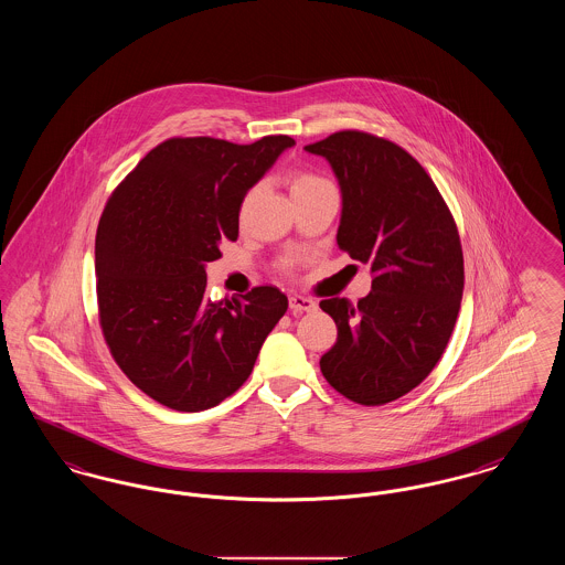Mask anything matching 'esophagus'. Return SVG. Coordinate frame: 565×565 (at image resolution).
I'll use <instances>...</instances> for the list:
<instances>
[{"label": "esophagus", "instance_id": "esophagus-1", "mask_svg": "<svg viewBox=\"0 0 565 565\" xmlns=\"http://www.w3.org/2000/svg\"><path fill=\"white\" fill-rule=\"evenodd\" d=\"M290 309L295 313H309V311L318 309V302L309 296L292 295L290 296Z\"/></svg>", "mask_w": 565, "mask_h": 565}]
</instances>
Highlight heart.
Masks as SVG:
<instances>
[{
    "instance_id": "obj_1",
    "label": "heart",
    "mask_w": 565,
    "mask_h": 565,
    "mask_svg": "<svg viewBox=\"0 0 565 565\" xmlns=\"http://www.w3.org/2000/svg\"><path fill=\"white\" fill-rule=\"evenodd\" d=\"M323 184H328V182H326L323 178H320V175H316V173H311V171H298V173L292 175V180H290V190H292V196H295L298 192L318 189V186H323ZM281 267L288 270L292 267V263L286 260Z\"/></svg>"
}]
</instances>
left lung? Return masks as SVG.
Returning <instances> with one entry per match:
<instances>
[{"instance_id":"obj_1","label":"left lung","mask_w":565,"mask_h":565,"mask_svg":"<svg viewBox=\"0 0 565 565\" xmlns=\"http://www.w3.org/2000/svg\"><path fill=\"white\" fill-rule=\"evenodd\" d=\"M305 150L339 180V247L373 273L358 305L320 302L337 323L322 375L353 403H392L430 375L454 332L463 292L456 220L426 169L390 139L339 131Z\"/></svg>"}]
</instances>
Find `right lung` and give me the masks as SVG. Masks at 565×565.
Returning <instances> with one entry per match:
<instances>
[{"mask_svg":"<svg viewBox=\"0 0 565 565\" xmlns=\"http://www.w3.org/2000/svg\"><path fill=\"white\" fill-rule=\"evenodd\" d=\"M292 146L171 137L111 192L95 239L99 323L120 371L162 406L196 413L235 394L286 313L273 286L210 300L205 265L237 242L247 190Z\"/></svg>","mask_w":565,"mask_h":565,"instance_id":"add662e5","label":"right lung"}]
</instances>
